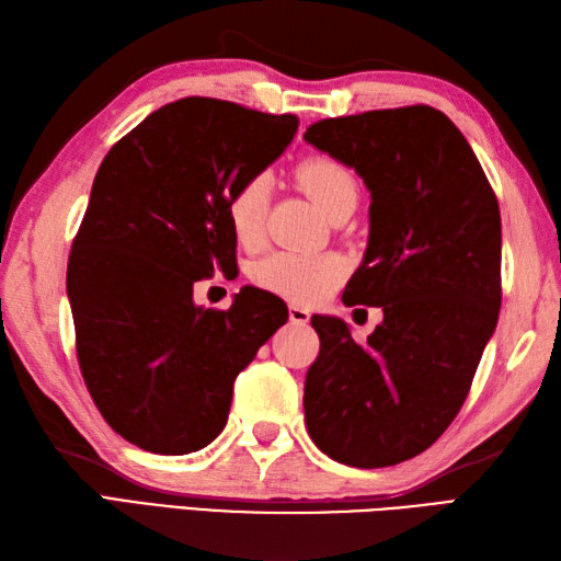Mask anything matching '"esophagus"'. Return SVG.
<instances>
[{"instance_id":"34e87169","label":"esophagus","mask_w":561,"mask_h":561,"mask_svg":"<svg viewBox=\"0 0 561 561\" xmlns=\"http://www.w3.org/2000/svg\"><path fill=\"white\" fill-rule=\"evenodd\" d=\"M289 320H291L294 325H308V320H311V313H308L304 306L291 304L289 306Z\"/></svg>"}]
</instances>
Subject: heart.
<instances>
[{
  "mask_svg": "<svg viewBox=\"0 0 561 561\" xmlns=\"http://www.w3.org/2000/svg\"><path fill=\"white\" fill-rule=\"evenodd\" d=\"M296 178L316 205L328 211L335 202L347 195H356L354 175L342 163L328 157L306 159ZM270 199V178L253 175L238 185L229 202L226 217L236 241L245 248H255L265 233V214ZM344 272V262L330 253H294L282 250L260 260L250 277L260 289L282 296L294 304H316L332 291Z\"/></svg>",
  "mask_w": 561,
  "mask_h": 561,
  "instance_id": "b5f03b06",
  "label": "heart"
}]
</instances>
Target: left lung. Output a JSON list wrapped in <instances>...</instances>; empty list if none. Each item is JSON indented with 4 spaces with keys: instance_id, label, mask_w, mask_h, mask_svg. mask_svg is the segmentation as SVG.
Wrapping results in <instances>:
<instances>
[{
    "instance_id": "8db88e82",
    "label": "left lung",
    "mask_w": 561,
    "mask_h": 561,
    "mask_svg": "<svg viewBox=\"0 0 561 561\" xmlns=\"http://www.w3.org/2000/svg\"><path fill=\"white\" fill-rule=\"evenodd\" d=\"M304 139L371 193L342 301L383 308L366 344L340 318H311L306 426L332 460L386 468L432 446L468 398L502 308L499 202L468 139L428 105L328 117Z\"/></svg>"
}]
</instances>
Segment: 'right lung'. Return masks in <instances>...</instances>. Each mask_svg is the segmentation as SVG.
I'll return each mask as SVG.
<instances>
[{
  "label": "right lung",
  "mask_w": 561,
  "mask_h": 561,
  "mask_svg": "<svg viewBox=\"0 0 561 561\" xmlns=\"http://www.w3.org/2000/svg\"><path fill=\"white\" fill-rule=\"evenodd\" d=\"M296 115L181 99L145 117L103 159L67 265L81 376L113 432L161 456L211 444L233 380L289 311L243 287L229 311L193 287L236 270L233 190L282 157Z\"/></svg>",
  "instance_id": "right-lung-1"
}]
</instances>
